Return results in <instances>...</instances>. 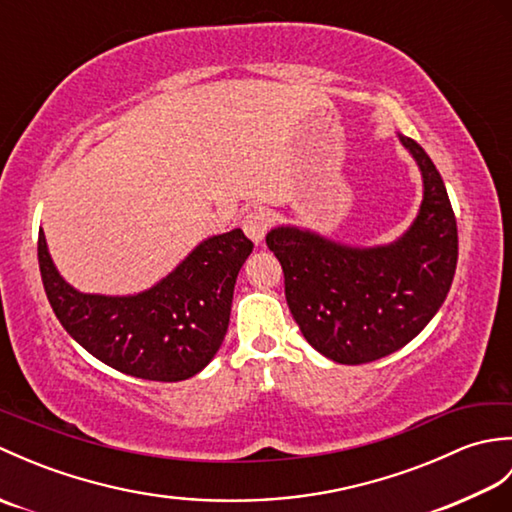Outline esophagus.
I'll return each instance as SVG.
<instances>
[{
    "label": "esophagus",
    "instance_id": "esophagus-1",
    "mask_svg": "<svg viewBox=\"0 0 512 512\" xmlns=\"http://www.w3.org/2000/svg\"><path fill=\"white\" fill-rule=\"evenodd\" d=\"M242 228H244V233L250 239H253L255 244H259L266 237V233H268V217L262 211H250V213L244 215Z\"/></svg>",
    "mask_w": 512,
    "mask_h": 512
}]
</instances>
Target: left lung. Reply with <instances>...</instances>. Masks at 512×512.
<instances>
[{"label":"left lung","instance_id":"8db88e82","mask_svg":"<svg viewBox=\"0 0 512 512\" xmlns=\"http://www.w3.org/2000/svg\"><path fill=\"white\" fill-rule=\"evenodd\" d=\"M400 140L422 171L424 198L398 242L347 248L290 226L266 235L301 334L341 365L378 361L418 336L447 299L458 266V224L440 171L416 140Z\"/></svg>","mask_w":512,"mask_h":512}]
</instances>
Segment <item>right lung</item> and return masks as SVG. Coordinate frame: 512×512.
I'll use <instances>...</instances> for the list:
<instances>
[{
	"label": "right lung",
	"mask_w": 512,
	"mask_h": 512,
	"mask_svg": "<svg viewBox=\"0 0 512 512\" xmlns=\"http://www.w3.org/2000/svg\"><path fill=\"white\" fill-rule=\"evenodd\" d=\"M253 242L235 228L206 239L158 286L134 297L83 295L65 284L39 231L43 290L72 339L118 372L178 383L209 365L231 319L239 268Z\"/></svg>",
	"instance_id": "obj_1"
}]
</instances>
